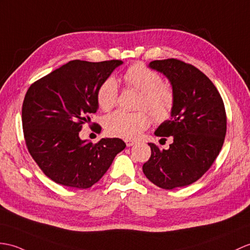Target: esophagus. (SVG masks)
<instances>
[{
	"instance_id": "34e87169",
	"label": "esophagus",
	"mask_w": 250,
	"mask_h": 250,
	"mask_svg": "<svg viewBox=\"0 0 250 250\" xmlns=\"http://www.w3.org/2000/svg\"><path fill=\"white\" fill-rule=\"evenodd\" d=\"M125 145H126V147H131V146H133V145L135 144V142L134 141H132V139H125Z\"/></svg>"
}]
</instances>
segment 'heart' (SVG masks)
Segmentation results:
<instances>
[{
  "instance_id": "obj_1",
  "label": "heart",
  "mask_w": 250,
  "mask_h": 250,
  "mask_svg": "<svg viewBox=\"0 0 250 250\" xmlns=\"http://www.w3.org/2000/svg\"><path fill=\"white\" fill-rule=\"evenodd\" d=\"M125 86L141 92L137 108L145 109L155 123L161 124L170 118L175 107V92L163 84L161 75L143 63H134L123 75ZM118 85L114 78H107L97 92L98 105L102 111L112 109L118 100ZM127 113L116 111L104 119V129L109 136L135 139L148 129L151 118L145 112Z\"/></svg>"
}]
</instances>
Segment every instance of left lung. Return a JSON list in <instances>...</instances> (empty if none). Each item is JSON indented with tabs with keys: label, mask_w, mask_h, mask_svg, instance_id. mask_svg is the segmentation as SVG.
<instances>
[{
	"label": "left lung",
	"mask_w": 250,
	"mask_h": 250,
	"mask_svg": "<svg viewBox=\"0 0 250 250\" xmlns=\"http://www.w3.org/2000/svg\"><path fill=\"white\" fill-rule=\"evenodd\" d=\"M149 67L163 73L175 92L170 119L154 132L160 137L172 136L173 143L167 150L150 143L151 156L143 171L161 188L187 187L205 175L222 150L227 131L223 99L212 81L193 65L168 59L153 61Z\"/></svg>",
	"instance_id": "left-lung-1"
}]
</instances>
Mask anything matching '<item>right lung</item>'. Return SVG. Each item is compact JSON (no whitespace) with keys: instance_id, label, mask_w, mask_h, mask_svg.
<instances>
[{"instance_id":"1","label":"right lung","mask_w":250,"mask_h":250,"mask_svg":"<svg viewBox=\"0 0 250 250\" xmlns=\"http://www.w3.org/2000/svg\"><path fill=\"white\" fill-rule=\"evenodd\" d=\"M121 63L118 60L71 61L27 89L22 105L26 147L54 182L75 188H91L125 148L120 138H102L92 144L79 135L99 107V87ZM97 129L100 131V125Z\"/></svg>"}]
</instances>
